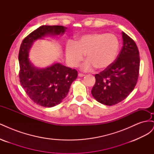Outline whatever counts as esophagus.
I'll list each match as a JSON object with an SVG mask.
<instances>
[{
	"instance_id": "esophagus-1",
	"label": "esophagus",
	"mask_w": 154,
	"mask_h": 154,
	"mask_svg": "<svg viewBox=\"0 0 154 154\" xmlns=\"http://www.w3.org/2000/svg\"><path fill=\"white\" fill-rule=\"evenodd\" d=\"M85 76V74H82V73H79L78 74V76L79 77H83Z\"/></svg>"
}]
</instances>
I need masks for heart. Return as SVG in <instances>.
Here are the masks:
<instances>
[{"label": "heart", "mask_w": 154, "mask_h": 154, "mask_svg": "<svg viewBox=\"0 0 154 154\" xmlns=\"http://www.w3.org/2000/svg\"><path fill=\"white\" fill-rule=\"evenodd\" d=\"M119 41L113 34L94 33L82 36L75 43L69 42L66 45L67 62L72 67H77L85 53L87 60L82 69L92 71L95 67L103 70L110 66L119 51Z\"/></svg>", "instance_id": "heart-1"}]
</instances>
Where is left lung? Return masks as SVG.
<instances>
[{
	"instance_id": "obj_1",
	"label": "left lung",
	"mask_w": 154,
	"mask_h": 154,
	"mask_svg": "<svg viewBox=\"0 0 154 154\" xmlns=\"http://www.w3.org/2000/svg\"><path fill=\"white\" fill-rule=\"evenodd\" d=\"M123 47L110 66L95 75L96 83L91 93L101 104L114 105L125 100L136 86L140 58L134 41L122 32Z\"/></svg>"
}]
</instances>
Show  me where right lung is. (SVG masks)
I'll use <instances>...</instances> for the list:
<instances>
[{
  "label": "right lung",
  "mask_w": 154,
  "mask_h": 154,
  "mask_svg": "<svg viewBox=\"0 0 154 154\" xmlns=\"http://www.w3.org/2000/svg\"><path fill=\"white\" fill-rule=\"evenodd\" d=\"M67 29L62 26H42L21 44L18 54L20 83L30 98L40 106L52 107L61 103L76 79L78 72L58 62L47 67H37L30 61L29 51L37 40L62 35Z\"/></svg>",
  "instance_id": "right-lung-1"
}]
</instances>
